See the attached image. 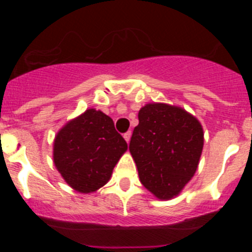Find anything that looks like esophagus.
<instances>
[{"label":"esophagus","mask_w":252,"mask_h":252,"mask_svg":"<svg viewBox=\"0 0 252 252\" xmlns=\"http://www.w3.org/2000/svg\"><path fill=\"white\" fill-rule=\"evenodd\" d=\"M130 138H131V131H126V134H124V139H126V142L130 141Z\"/></svg>","instance_id":"1"}]
</instances>
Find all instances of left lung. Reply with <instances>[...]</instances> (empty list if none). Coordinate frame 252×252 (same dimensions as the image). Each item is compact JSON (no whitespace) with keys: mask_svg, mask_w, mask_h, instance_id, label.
Wrapping results in <instances>:
<instances>
[{"mask_svg":"<svg viewBox=\"0 0 252 252\" xmlns=\"http://www.w3.org/2000/svg\"><path fill=\"white\" fill-rule=\"evenodd\" d=\"M129 150L142 185L157 199L177 196L194 177L204 147L200 122L183 108L147 103L139 111Z\"/></svg>","mask_w":252,"mask_h":252,"instance_id":"obj_1","label":"left lung"}]
</instances>
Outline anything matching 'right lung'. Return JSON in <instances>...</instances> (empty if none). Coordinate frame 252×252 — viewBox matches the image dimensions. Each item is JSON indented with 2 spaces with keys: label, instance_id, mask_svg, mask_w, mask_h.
<instances>
[{
  "label": "right lung",
  "instance_id": "right-lung-1",
  "mask_svg": "<svg viewBox=\"0 0 252 252\" xmlns=\"http://www.w3.org/2000/svg\"><path fill=\"white\" fill-rule=\"evenodd\" d=\"M128 145L111 117L94 108L68 122L53 142V162L79 192H94L110 180Z\"/></svg>",
  "mask_w": 252,
  "mask_h": 252
}]
</instances>
